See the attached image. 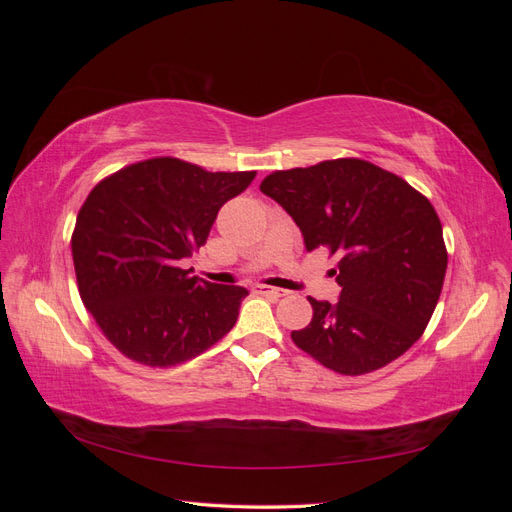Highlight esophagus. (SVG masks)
Instances as JSON below:
<instances>
[{
  "label": "esophagus",
  "instance_id": "obj_1",
  "mask_svg": "<svg viewBox=\"0 0 512 512\" xmlns=\"http://www.w3.org/2000/svg\"><path fill=\"white\" fill-rule=\"evenodd\" d=\"M252 290H254V294H265V297H273V299H280V297H286V294H288V290L262 286V284H256Z\"/></svg>",
  "mask_w": 512,
  "mask_h": 512
}]
</instances>
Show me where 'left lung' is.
I'll use <instances>...</instances> for the list:
<instances>
[{
	"label": "left lung",
	"mask_w": 512,
	"mask_h": 512,
	"mask_svg": "<svg viewBox=\"0 0 512 512\" xmlns=\"http://www.w3.org/2000/svg\"><path fill=\"white\" fill-rule=\"evenodd\" d=\"M260 192L303 232L307 252L337 256L339 301L312 303V322L290 337L344 376L395 361L423 335L446 275L442 224L408 181L359 158L275 170Z\"/></svg>",
	"instance_id": "obj_1"
}]
</instances>
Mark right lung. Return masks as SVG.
Listing matches in <instances>:
<instances>
[{
	"label": "right lung",
	"instance_id": "1",
	"mask_svg": "<svg viewBox=\"0 0 512 512\" xmlns=\"http://www.w3.org/2000/svg\"><path fill=\"white\" fill-rule=\"evenodd\" d=\"M256 177L209 173L177 158L117 170L89 192L72 232L79 294L123 356L170 367L194 359L235 327L247 290L183 269L207 243L218 211Z\"/></svg>",
	"mask_w": 512,
	"mask_h": 512
}]
</instances>
